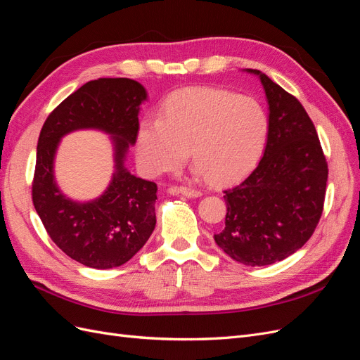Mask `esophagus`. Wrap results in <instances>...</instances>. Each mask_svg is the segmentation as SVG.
<instances>
[{
  "label": "esophagus",
  "mask_w": 360,
  "mask_h": 360,
  "mask_svg": "<svg viewBox=\"0 0 360 360\" xmlns=\"http://www.w3.org/2000/svg\"><path fill=\"white\" fill-rule=\"evenodd\" d=\"M169 193H176V195H183V197H188V198H198L201 197V192L197 189H192V188H186V186H172L169 188Z\"/></svg>",
  "instance_id": "34e87169"
}]
</instances>
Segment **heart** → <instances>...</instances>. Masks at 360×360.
Masks as SVG:
<instances>
[{
  "label": "heart",
  "mask_w": 360,
  "mask_h": 360,
  "mask_svg": "<svg viewBox=\"0 0 360 360\" xmlns=\"http://www.w3.org/2000/svg\"><path fill=\"white\" fill-rule=\"evenodd\" d=\"M269 117L252 97L195 86L172 94L159 118H146L136 132V160L147 176L177 171L191 151L195 172L213 183L245 177L263 158Z\"/></svg>",
  "instance_id": "1"
}]
</instances>
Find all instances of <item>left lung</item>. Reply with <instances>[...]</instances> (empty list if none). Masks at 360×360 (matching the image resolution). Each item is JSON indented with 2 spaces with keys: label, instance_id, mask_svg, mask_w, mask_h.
Here are the masks:
<instances>
[{
  "label": "left lung",
  "instance_id": "obj_1",
  "mask_svg": "<svg viewBox=\"0 0 360 360\" xmlns=\"http://www.w3.org/2000/svg\"><path fill=\"white\" fill-rule=\"evenodd\" d=\"M269 105V139L257 168L225 191V226L214 234L224 252L245 266H269L296 252L323 212L328 162L309 115L296 97L259 70Z\"/></svg>",
  "mask_w": 360,
  "mask_h": 360
}]
</instances>
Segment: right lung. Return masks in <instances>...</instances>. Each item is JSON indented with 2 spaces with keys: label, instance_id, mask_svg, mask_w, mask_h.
Wrapping results in <instances>:
<instances>
[{
  "label": "right lung",
  "instance_id": "add662e5",
  "mask_svg": "<svg viewBox=\"0 0 360 360\" xmlns=\"http://www.w3.org/2000/svg\"><path fill=\"white\" fill-rule=\"evenodd\" d=\"M144 85L129 78H99L84 84L46 118L37 143L32 202L52 242L64 254L93 269L118 267L132 258L156 225V183L126 168L135 146ZM99 129L110 135L115 172L108 188L90 202L64 195L55 179L60 139L76 129Z\"/></svg>",
  "mask_w": 360,
  "mask_h": 360
}]
</instances>
